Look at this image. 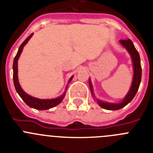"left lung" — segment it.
Returning <instances> with one entry per match:
<instances>
[{
  "label": "left lung",
  "mask_w": 153,
  "mask_h": 153,
  "mask_svg": "<svg viewBox=\"0 0 153 153\" xmlns=\"http://www.w3.org/2000/svg\"><path fill=\"white\" fill-rule=\"evenodd\" d=\"M120 44H122L126 49L127 50V51L129 52L131 57H132L134 74H133V79H132V85H131L130 89H129V91L128 92V93L126 94L125 98L123 100L122 102H120V103H109V102H103V101L97 100V102L99 104V106H101L103 109H109V110H117V109H120L121 108L124 107L125 106H126L129 102H131V100L134 98L135 95L137 93L139 87H140V82H141L142 67L141 63H140V57L139 52L136 49V47H134L130 39H128V40H120ZM89 84H90L92 94H93V96H94L93 95V87H92V83L90 79L89 80Z\"/></svg>",
  "instance_id": "8db88e82"
}]
</instances>
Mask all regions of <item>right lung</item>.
Returning <instances> with one entry per match:
<instances>
[{"label":"right lung","instance_id":"add662e5","mask_svg":"<svg viewBox=\"0 0 153 153\" xmlns=\"http://www.w3.org/2000/svg\"><path fill=\"white\" fill-rule=\"evenodd\" d=\"M32 35H33V33H31L27 38L23 42L22 44H21V45L20 46V47H19L17 55H16L15 57H14L13 63V84H14V86H15L17 93H18L19 96L21 97V99L25 102V103H26L27 106H29L31 108H33V109H39V110H45V109H51V108L54 107V106H57L58 104L60 103V102H62V100H63V98H64L65 95H66V92H67V87L66 88V90H65L64 93H63L60 97H59L58 98L56 99H51V100H42V99L35 98V97H31V96L27 94V93L22 90L21 85L19 83L18 76H17V60H18L19 57H20V55H21V52H22L23 48H24V47L25 46V44L27 43L28 40L30 39ZM73 77H74V76H71V78L70 79L68 83H70V81L72 80Z\"/></svg>","mask_w":153,"mask_h":153}]
</instances>
